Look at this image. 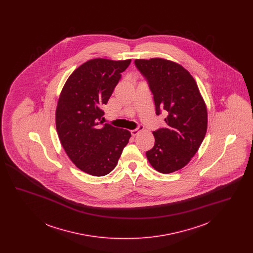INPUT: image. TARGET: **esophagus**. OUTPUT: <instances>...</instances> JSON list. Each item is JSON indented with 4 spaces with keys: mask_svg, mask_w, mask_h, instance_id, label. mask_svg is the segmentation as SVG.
<instances>
[{
    "mask_svg": "<svg viewBox=\"0 0 253 253\" xmlns=\"http://www.w3.org/2000/svg\"><path fill=\"white\" fill-rule=\"evenodd\" d=\"M143 130V126H139L138 128H136V129H134V130H132L131 131V133H132V136H134V135H136L138 132H140V131H142Z\"/></svg>",
    "mask_w": 253,
    "mask_h": 253,
    "instance_id": "obj_1",
    "label": "esophagus"
}]
</instances>
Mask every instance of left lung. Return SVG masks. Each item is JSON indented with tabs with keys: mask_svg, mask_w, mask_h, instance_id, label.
Wrapping results in <instances>:
<instances>
[{
	"mask_svg": "<svg viewBox=\"0 0 253 253\" xmlns=\"http://www.w3.org/2000/svg\"><path fill=\"white\" fill-rule=\"evenodd\" d=\"M154 94L157 115L165 111L166 127L153 132L155 146L146 153L162 173L184 168L197 153L208 128L204 98L193 76L182 65L162 58L134 60Z\"/></svg>",
	"mask_w": 253,
	"mask_h": 253,
	"instance_id": "8db88e82",
	"label": "left lung"
}]
</instances>
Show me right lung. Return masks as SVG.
I'll use <instances>...</instances> for the list:
<instances>
[{"label": "right lung", "mask_w": 253, "mask_h": 253, "mask_svg": "<svg viewBox=\"0 0 253 253\" xmlns=\"http://www.w3.org/2000/svg\"><path fill=\"white\" fill-rule=\"evenodd\" d=\"M131 60L92 59L69 76L56 109L60 143L73 163L94 176L108 174L118 164L131 132L100 121L121 73Z\"/></svg>", "instance_id": "right-lung-1"}]
</instances>
